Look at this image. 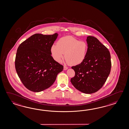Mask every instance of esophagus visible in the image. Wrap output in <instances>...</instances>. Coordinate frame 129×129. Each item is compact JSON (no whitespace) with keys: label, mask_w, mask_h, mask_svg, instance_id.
<instances>
[{"label":"esophagus","mask_w":129,"mask_h":129,"mask_svg":"<svg viewBox=\"0 0 129 129\" xmlns=\"http://www.w3.org/2000/svg\"><path fill=\"white\" fill-rule=\"evenodd\" d=\"M68 69V68L67 67H66V66H64V68H63V69H64V70H67Z\"/></svg>","instance_id":"1"}]
</instances>
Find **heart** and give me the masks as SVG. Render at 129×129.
I'll list each match as a JSON object with an SVG mask.
<instances>
[{
    "instance_id": "obj_1",
    "label": "heart",
    "mask_w": 129,
    "mask_h": 129,
    "mask_svg": "<svg viewBox=\"0 0 129 129\" xmlns=\"http://www.w3.org/2000/svg\"><path fill=\"white\" fill-rule=\"evenodd\" d=\"M88 47L84 41H80L71 36L60 38L57 45L53 44L51 52L53 59L60 62L64 57L70 65L76 66L82 63L88 52Z\"/></svg>"
}]
</instances>
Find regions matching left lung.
<instances>
[{
  "mask_svg": "<svg viewBox=\"0 0 129 129\" xmlns=\"http://www.w3.org/2000/svg\"><path fill=\"white\" fill-rule=\"evenodd\" d=\"M88 52L82 63L72 67L75 76L71 82L77 90L85 94H92L102 88L111 70L110 53L97 38H87Z\"/></svg>",
  "mask_w": 129,
  "mask_h": 129,
  "instance_id": "1",
  "label": "left lung"
}]
</instances>
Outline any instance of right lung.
<instances>
[{
	"mask_svg": "<svg viewBox=\"0 0 129 129\" xmlns=\"http://www.w3.org/2000/svg\"><path fill=\"white\" fill-rule=\"evenodd\" d=\"M58 35L36 34L20 44L15 60L16 72L23 85L39 92L49 88L63 66L51 56V47Z\"/></svg>",
	"mask_w": 129,
	"mask_h": 129,
	"instance_id": "add662e5",
	"label": "right lung"
}]
</instances>
